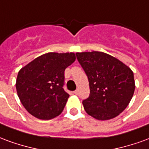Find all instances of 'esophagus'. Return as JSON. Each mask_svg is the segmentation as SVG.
Segmentation results:
<instances>
[{
  "label": "esophagus",
  "instance_id": "esophagus-1",
  "mask_svg": "<svg viewBox=\"0 0 149 149\" xmlns=\"http://www.w3.org/2000/svg\"><path fill=\"white\" fill-rule=\"evenodd\" d=\"M73 93L76 94V95H77V94H78V90H77H77H75L74 92H73Z\"/></svg>",
  "mask_w": 149,
  "mask_h": 149
}]
</instances>
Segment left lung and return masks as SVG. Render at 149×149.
I'll return each instance as SVG.
<instances>
[{"label":"left lung","instance_id":"obj_1","mask_svg":"<svg viewBox=\"0 0 149 149\" xmlns=\"http://www.w3.org/2000/svg\"><path fill=\"white\" fill-rule=\"evenodd\" d=\"M76 56L89 82V97L82 101L86 112L100 120L121 113L134 93L132 71L104 52H77Z\"/></svg>","mask_w":149,"mask_h":149}]
</instances>
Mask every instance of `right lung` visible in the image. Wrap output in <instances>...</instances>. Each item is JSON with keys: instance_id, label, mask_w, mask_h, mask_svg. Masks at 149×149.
Listing matches in <instances>:
<instances>
[{"instance_id": "add662e5", "label": "right lung", "mask_w": 149, "mask_h": 149, "mask_svg": "<svg viewBox=\"0 0 149 149\" xmlns=\"http://www.w3.org/2000/svg\"><path fill=\"white\" fill-rule=\"evenodd\" d=\"M75 60L73 52H49L19 71L16 83L18 97L31 115L50 120L61 113L69 97L63 88L65 70Z\"/></svg>"}]
</instances>
